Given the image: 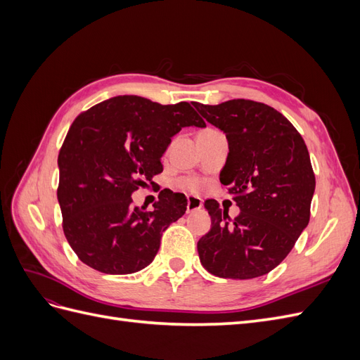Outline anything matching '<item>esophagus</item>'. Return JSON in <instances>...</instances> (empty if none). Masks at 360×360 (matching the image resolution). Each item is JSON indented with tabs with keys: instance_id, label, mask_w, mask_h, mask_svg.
<instances>
[{
	"instance_id": "1",
	"label": "esophagus",
	"mask_w": 360,
	"mask_h": 360,
	"mask_svg": "<svg viewBox=\"0 0 360 360\" xmlns=\"http://www.w3.org/2000/svg\"><path fill=\"white\" fill-rule=\"evenodd\" d=\"M202 207V200L195 197V195H188V205H186V212L192 213L195 210H200Z\"/></svg>"
}]
</instances>
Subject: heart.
<instances>
[{
    "instance_id": "obj_1",
    "label": "heart",
    "mask_w": 360,
    "mask_h": 360,
    "mask_svg": "<svg viewBox=\"0 0 360 360\" xmlns=\"http://www.w3.org/2000/svg\"><path fill=\"white\" fill-rule=\"evenodd\" d=\"M209 130H212V129H209ZM184 186H188L191 189H195V188L198 186V183L193 181V180H188V181H184Z\"/></svg>"
}]
</instances>
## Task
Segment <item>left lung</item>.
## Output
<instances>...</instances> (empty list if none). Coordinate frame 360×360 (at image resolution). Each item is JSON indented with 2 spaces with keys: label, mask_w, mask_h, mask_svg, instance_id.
Wrapping results in <instances>:
<instances>
[{
  "label": "left lung",
  "mask_w": 360,
  "mask_h": 360,
  "mask_svg": "<svg viewBox=\"0 0 360 360\" xmlns=\"http://www.w3.org/2000/svg\"><path fill=\"white\" fill-rule=\"evenodd\" d=\"M193 106L228 141L221 183L240 213L231 221L214 200L212 228L198 242L202 267L231 279L263 276L282 263L308 226L315 176L303 138L274 108L246 99Z\"/></svg>",
  "instance_id": "obj_1"
}]
</instances>
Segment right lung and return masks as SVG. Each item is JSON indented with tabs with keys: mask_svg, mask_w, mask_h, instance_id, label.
<instances>
[{
	"mask_svg": "<svg viewBox=\"0 0 360 360\" xmlns=\"http://www.w3.org/2000/svg\"><path fill=\"white\" fill-rule=\"evenodd\" d=\"M204 127L188 102L160 105L117 96L79 114L58 155L63 231L84 264L127 275L155 259L162 233L186 212L183 193L163 189L155 210L132 204L163 171L162 155L183 127Z\"/></svg>",
	"mask_w": 360,
	"mask_h": 360,
	"instance_id": "add662e5",
	"label": "right lung"
}]
</instances>
